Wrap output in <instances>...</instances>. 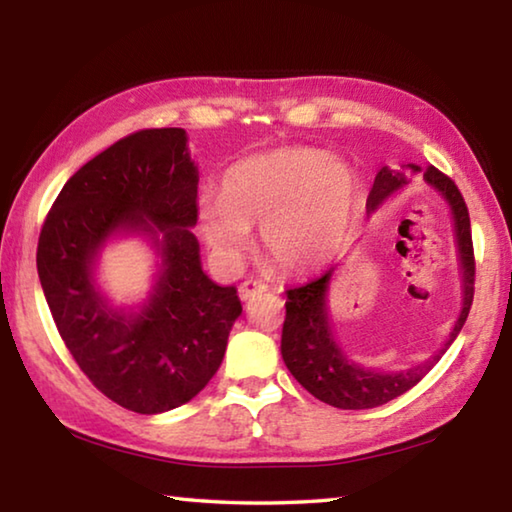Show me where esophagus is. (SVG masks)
<instances>
[{
    "label": "esophagus",
    "instance_id": "1",
    "mask_svg": "<svg viewBox=\"0 0 512 512\" xmlns=\"http://www.w3.org/2000/svg\"><path fill=\"white\" fill-rule=\"evenodd\" d=\"M264 291H268V284H264L262 280H255V277H248V280L239 284V298L241 300H250V298H255Z\"/></svg>",
    "mask_w": 512,
    "mask_h": 512
}]
</instances>
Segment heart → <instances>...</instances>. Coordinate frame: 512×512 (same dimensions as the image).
<instances>
[{"mask_svg": "<svg viewBox=\"0 0 512 512\" xmlns=\"http://www.w3.org/2000/svg\"><path fill=\"white\" fill-rule=\"evenodd\" d=\"M357 178L348 164L311 146H282L250 155L225 171L221 198H205L198 223L212 248L239 255L250 223L277 264L307 273L325 266L348 237Z\"/></svg>", "mask_w": 512, "mask_h": 512, "instance_id": "obj_1", "label": "heart"}]
</instances>
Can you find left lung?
Returning a JSON list of instances; mask_svg holds the SVG:
<instances>
[{"label": "left lung", "mask_w": 512, "mask_h": 512, "mask_svg": "<svg viewBox=\"0 0 512 512\" xmlns=\"http://www.w3.org/2000/svg\"><path fill=\"white\" fill-rule=\"evenodd\" d=\"M409 169L420 171V167H415V164H409ZM422 176L433 189H438L447 198L449 207H452L458 255H461L463 266V309L443 350L433 354L429 361L404 372L366 370L345 357L334 341L332 329H329L325 296L329 277H332V268L325 275L316 277V280L302 284V287L287 289V305H284L287 307V318H284L282 327V359L291 370V375L316 400L336 406V409H375V406L391 402L395 397L411 391L436 366L438 359L443 357L445 350L463 329L467 314H470L476 273L470 212H467L465 198L458 192L456 183L449 176H445L443 171H438L436 167H427ZM406 183H409L406 169H381L368 194V210H377L384 198L391 196L395 189H400Z\"/></svg>", "instance_id": "8db88e82"}]
</instances>
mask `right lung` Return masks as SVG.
Here are the masks:
<instances>
[{"mask_svg":"<svg viewBox=\"0 0 512 512\" xmlns=\"http://www.w3.org/2000/svg\"><path fill=\"white\" fill-rule=\"evenodd\" d=\"M198 171L183 128L121 137L60 189L38 239V275L60 339L99 391L153 415L185 404L219 370L241 314L235 287L203 273ZM117 229L154 235L163 275L140 315L110 310L91 280L98 248Z\"/></svg>","mask_w":512,"mask_h":512,"instance_id":"add662e5","label":"right lung"}]
</instances>
